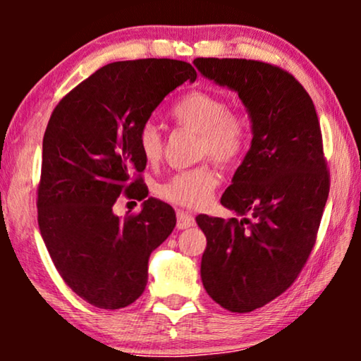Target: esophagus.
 <instances>
[{
    "mask_svg": "<svg viewBox=\"0 0 361 361\" xmlns=\"http://www.w3.org/2000/svg\"><path fill=\"white\" fill-rule=\"evenodd\" d=\"M194 224H195L194 215L189 214V212H184V210L177 212V228L185 230L189 228V226H194Z\"/></svg>",
    "mask_w": 361,
    "mask_h": 361,
    "instance_id": "esophagus-1",
    "label": "esophagus"
}]
</instances>
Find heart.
<instances>
[{"instance_id":"b5f03b06","label":"heart","mask_w":361,"mask_h":361,"mask_svg":"<svg viewBox=\"0 0 361 361\" xmlns=\"http://www.w3.org/2000/svg\"><path fill=\"white\" fill-rule=\"evenodd\" d=\"M177 126L200 135L199 156H210L221 166H233L243 159L250 146V125L243 115L230 110L228 102L215 93L194 90L185 93L169 108ZM137 145L147 164H156L164 151V137L156 123L147 121L137 133ZM219 185V174L210 164L176 172L157 185V195L169 204L199 209L209 202Z\"/></svg>"}]
</instances>
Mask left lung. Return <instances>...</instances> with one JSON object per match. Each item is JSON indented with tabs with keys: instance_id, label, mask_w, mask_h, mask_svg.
Instances as JSON below:
<instances>
[{
	"instance_id": "left-lung-1",
	"label": "left lung",
	"mask_w": 361,
	"mask_h": 361,
	"mask_svg": "<svg viewBox=\"0 0 361 361\" xmlns=\"http://www.w3.org/2000/svg\"><path fill=\"white\" fill-rule=\"evenodd\" d=\"M202 75L238 92L253 123L248 154L221 195L243 219L199 215L207 236L200 276L230 312H251L298 279L330 190L312 98L284 68L246 59L197 57Z\"/></svg>"
}]
</instances>
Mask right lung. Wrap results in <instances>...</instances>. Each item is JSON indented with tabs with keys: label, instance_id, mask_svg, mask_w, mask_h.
I'll use <instances>...</instances> for the list:
<instances>
[{
	"label": "right lung",
	"instance_id": "add662e5",
	"mask_svg": "<svg viewBox=\"0 0 361 361\" xmlns=\"http://www.w3.org/2000/svg\"><path fill=\"white\" fill-rule=\"evenodd\" d=\"M195 68L172 59L113 62L72 88L47 123L42 141L37 221L52 263L88 304L121 309L147 284L149 255L172 233L176 212L147 199L120 219L121 194L147 195L137 145L140 128Z\"/></svg>",
	"mask_w": 361,
	"mask_h": 361
}]
</instances>
